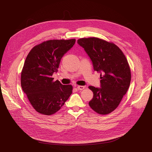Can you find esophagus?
Masks as SVG:
<instances>
[{
    "label": "esophagus",
    "mask_w": 152,
    "mask_h": 152,
    "mask_svg": "<svg viewBox=\"0 0 152 152\" xmlns=\"http://www.w3.org/2000/svg\"><path fill=\"white\" fill-rule=\"evenodd\" d=\"M77 89L78 90H80V91H82L84 89V86H77Z\"/></svg>",
    "instance_id": "obj_1"
}]
</instances>
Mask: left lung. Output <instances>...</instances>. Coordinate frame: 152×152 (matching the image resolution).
<instances>
[{"mask_svg": "<svg viewBox=\"0 0 152 152\" xmlns=\"http://www.w3.org/2000/svg\"><path fill=\"white\" fill-rule=\"evenodd\" d=\"M77 44L90 57L94 69L100 73V87L89 86L93 92L91 108L100 115L114 111L128 90L131 74L128 62L115 44L97 37L82 38Z\"/></svg>", "mask_w": 152, "mask_h": 152, "instance_id": "1", "label": "left lung"}]
</instances>
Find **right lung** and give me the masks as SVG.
Wrapping results in <instances>:
<instances>
[{
	"label": "right lung",
	"instance_id": "obj_1",
	"mask_svg": "<svg viewBox=\"0 0 152 152\" xmlns=\"http://www.w3.org/2000/svg\"><path fill=\"white\" fill-rule=\"evenodd\" d=\"M76 39L50 40L36 45L25 60L21 74L22 89L38 113L51 115L58 111L72 94L71 85L53 81L61 58Z\"/></svg>",
	"mask_w": 152,
	"mask_h": 152
}]
</instances>
